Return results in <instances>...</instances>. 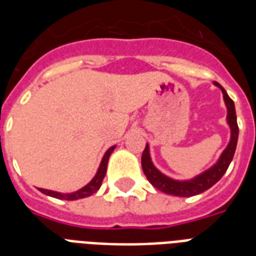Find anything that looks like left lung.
I'll list each match as a JSON object with an SVG mask.
<instances>
[{"instance_id": "obj_1", "label": "left lung", "mask_w": 256, "mask_h": 256, "mask_svg": "<svg viewBox=\"0 0 256 256\" xmlns=\"http://www.w3.org/2000/svg\"><path fill=\"white\" fill-rule=\"evenodd\" d=\"M214 85L218 86L223 92V100H224V104H226L227 108L226 120L227 124L230 126L231 132L230 142L227 144V148L223 150L219 160L210 168H207V170H204L203 172L194 176V178L186 179V180H176V179L170 178L168 175H164V172H160L152 164V156H150V148L146 144V148H144V154H142V170H144L146 178L148 179V182L152 183L156 188L164 192V194L187 198V196H194V195H198L203 191L208 190L210 187L214 186L215 183L222 178L223 174L226 172L228 166H230L231 160L234 158L239 136L235 104L226 92V90L219 85L218 82H214Z\"/></svg>"}]
</instances>
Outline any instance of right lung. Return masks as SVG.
Listing matches in <instances>:
<instances>
[{"instance_id": "add662e5", "label": "right lung", "mask_w": 256, "mask_h": 256, "mask_svg": "<svg viewBox=\"0 0 256 256\" xmlns=\"http://www.w3.org/2000/svg\"><path fill=\"white\" fill-rule=\"evenodd\" d=\"M114 148H116V146H112L108 152H104V158L100 160V168H98L96 174L94 175V178H92L86 186L80 188V190L74 191V192H69V194H64V192H58V191L45 190V188H40V191L44 192L45 195H49V196H53V198L57 199H64V200H77V199L90 196V195H92L94 192H96V191L100 190V184H102V180H104V174H106V170H108V158L112 156V152H114Z\"/></svg>"}]
</instances>
